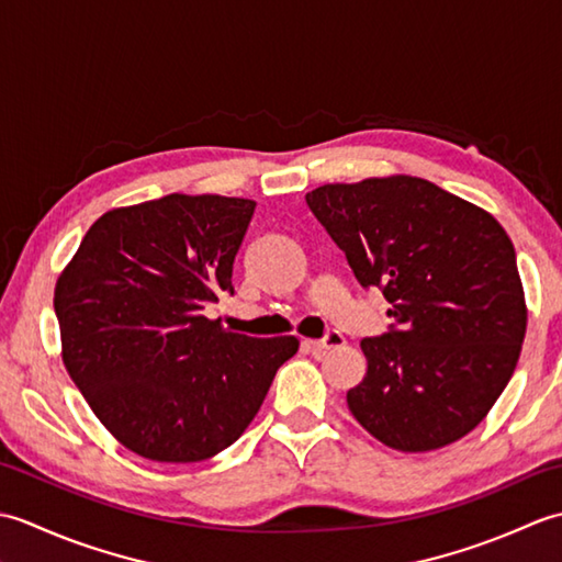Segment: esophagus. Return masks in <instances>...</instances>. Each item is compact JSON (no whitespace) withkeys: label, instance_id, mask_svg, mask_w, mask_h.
Masks as SVG:
<instances>
[{"label":"esophagus","instance_id":"1","mask_svg":"<svg viewBox=\"0 0 562 562\" xmlns=\"http://www.w3.org/2000/svg\"><path fill=\"white\" fill-rule=\"evenodd\" d=\"M306 342L314 352H326V350H333V348H342L345 336L340 330H328L321 340H306Z\"/></svg>","mask_w":562,"mask_h":562}]
</instances>
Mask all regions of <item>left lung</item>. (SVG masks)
Masks as SVG:
<instances>
[{"label": "left lung", "mask_w": 562, "mask_h": 562, "mask_svg": "<svg viewBox=\"0 0 562 562\" xmlns=\"http://www.w3.org/2000/svg\"><path fill=\"white\" fill-rule=\"evenodd\" d=\"M357 282L393 324L362 340L367 376L348 391L369 435L429 451L469 435L505 391L527 333L517 254L495 217L413 176L306 193Z\"/></svg>", "instance_id": "obj_1"}]
</instances>
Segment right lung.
<instances>
[{
  "mask_svg": "<svg viewBox=\"0 0 562 562\" xmlns=\"http://www.w3.org/2000/svg\"><path fill=\"white\" fill-rule=\"evenodd\" d=\"M256 202L164 195L105 212L55 288L63 360L109 432L161 463L241 437L300 340L248 338L205 316L234 296Z\"/></svg>",
  "mask_w": 562,
  "mask_h": 562,
  "instance_id": "1",
  "label": "right lung"
}]
</instances>
